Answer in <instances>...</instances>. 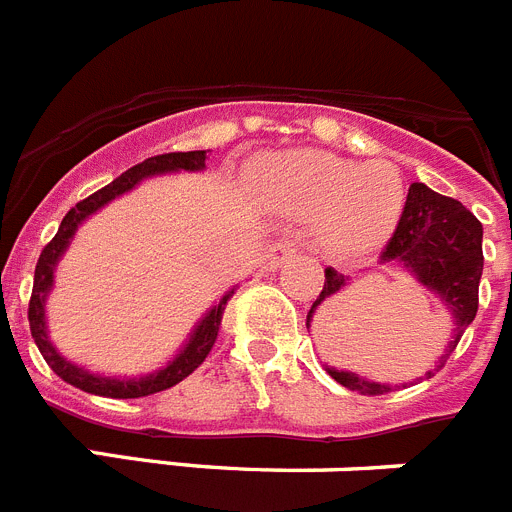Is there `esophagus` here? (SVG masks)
I'll return each mask as SVG.
<instances>
[{
    "instance_id": "1",
    "label": "esophagus",
    "mask_w": 512,
    "mask_h": 512,
    "mask_svg": "<svg viewBox=\"0 0 512 512\" xmlns=\"http://www.w3.org/2000/svg\"><path fill=\"white\" fill-rule=\"evenodd\" d=\"M292 253H295V246H292V243L279 241V243H274V246L269 248V261L274 266H279V264H284V261H287Z\"/></svg>"
}]
</instances>
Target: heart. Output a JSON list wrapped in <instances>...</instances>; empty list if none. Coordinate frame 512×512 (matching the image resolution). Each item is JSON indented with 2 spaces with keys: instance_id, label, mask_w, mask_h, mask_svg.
<instances>
[{
  "instance_id": "b5f03b06",
  "label": "heart",
  "mask_w": 512,
  "mask_h": 512,
  "mask_svg": "<svg viewBox=\"0 0 512 512\" xmlns=\"http://www.w3.org/2000/svg\"><path fill=\"white\" fill-rule=\"evenodd\" d=\"M261 192L271 210L295 220L315 217V238L336 256L382 246L405 210V182L395 164H359L325 151H297L264 171Z\"/></svg>"
}]
</instances>
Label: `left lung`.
Masks as SVG:
<instances>
[{"label": "left lung", "mask_w": 512, "mask_h": 512, "mask_svg": "<svg viewBox=\"0 0 512 512\" xmlns=\"http://www.w3.org/2000/svg\"><path fill=\"white\" fill-rule=\"evenodd\" d=\"M379 264L397 266L413 274L415 282L423 284L449 310L451 323H454L451 341L446 343L436 364L425 372V377H433L446 364L461 333L472 325L477 315L479 279H482V264H485L482 223L461 202L415 182L410 184L400 223L379 256ZM348 284H351V277L338 274L336 269H325L323 292L307 312V328L315 323V318L320 320L325 302L330 305V300H336ZM325 372L348 390L364 392V395H384L390 390H400V384L374 382V379L336 369V366H325Z\"/></svg>", "instance_id": "left-lung-1"}]
</instances>
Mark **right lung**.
I'll return each mask as SVG.
<instances>
[{
    "mask_svg": "<svg viewBox=\"0 0 512 512\" xmlns=\"http://www.w3.org/2000/svg\"><path fill=\"white\" fill-rule=\"evenodd\" d=\"M205 158V151L164 153V156L146 158L143 164L133 166V169H128L125 174H120L115 182L102 187L99 192H94L92 197L76 202V207H71V210L66 212V217L61 220V225H58V233L53 235V241L43 248L38 266H35L33 297H30L27 318H30V330H33L35 346H38L43 359L48 361V366H51L63 382L74 384V387L89 392V395L130 400V397H146L169 390V387L179 384L182 379H187L189 374L207 359L212 343H215L217 338L220 320H223V310L225 305H228L230 297H233L235 287H230L228 292H225V295L197 320V325L192 328L187 341L182 343V348L176 351L174 359L166 361V364L158 366V369H153V372L140 374V377H110V374L89 372L87 366L74 364L71 359H66V356L56 348V343L51 341V333H48V315H45V302L51 297L53 284H56V266L58 261L63 259V253L69 251L71 241H74V235L76 230L81 228V223H87L89 217L97 215L102 207H107L112 200L122 197V194L133 192L140 182H146L151 176L179 174V171H205Z\"/></svg>",
    "mask_w": 512,
    "mask_h": 512,
    "instance_id": "add662e5",
    "label": "right lung"
}]
</instances>
